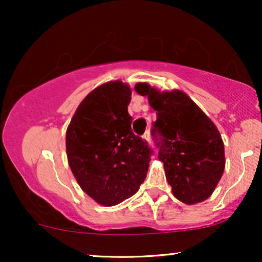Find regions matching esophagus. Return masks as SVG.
I'll list each match as a JSON object with an SVG mask.
<instances>
[{
    "label": "esophagus",
    "instance_id": "esophagus-1",
    "mask_svg": "<svg viewBox=\"0 0 262 262\" xmlns=\"http://www.w3.org/2000/svg\"><path fill=\"white\" fill-rule=\"evenodd\" d=\"M143 138H144V139H145L146 141H148L149 144L151 143V141H150V140H151V137H150V132H149V130H146V132H145V134L143 135Z\"/></svg>",
    "mask_w": 262,
    "mask_h": 262
}]
</instances>
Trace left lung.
Listing matches in <instances>:
<instances>
[{
    "instance_id": "left-lung-1",
    "label": "left lung",
    "mask_w": 262,
    "mask_h": 262,
    "mask_svg": "<svg viewBox=\"0 0 262 262\" xmlns=\"http://www.w3.org/2000/svg\"><path fill=\"white\" fill-rule=\"evenodd\" d=\"M135 91L146 96L156 111L151 134L173 196L186 204L203 202L217 187L225 166L224 144L217 127L180 90L160 92L140 82Z\"/></svg>"
}]
</instances>
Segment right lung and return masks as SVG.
I'll return each mask as SVG.
<instances>
[{"mask_svg":"<svg viewBox=\"0 0 262 262\" xmlns=\"http://www.w3.org/2000/svg\"><path fill=\"white\" fill-rule=\"evenodd\" d=\"M130 87L111 81L77 107L66 130V154L85 193L102 206L132 197L146 177L152 150L132 132Z\"/></svg>","mask_w":262,"mask_h":262,"instance_id":"1","label":"right lung"}]
</instances>
